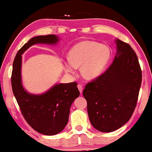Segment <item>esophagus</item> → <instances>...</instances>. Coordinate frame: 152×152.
Here are the masks:
<instances>
[{
  "mask_svg": "<svg viewBox=\"0 0 152 152\" xmlns=\"http://www.w3.org/2000/svg\"><path fill=\"white\" fill-rule=\"evenodd\" d=\"M78 88L80 92V94L82 93V90H83V88H82V86L81 84H78Z\"/></svg>",
  "mask_w": 152,
  "mask_h": 152,
  "instance_id": "34e87169",
  "label": "esophagus"
}]
</instances>
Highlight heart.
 <instances>
[{
	"label": "heart",
	"mask_w": 152,
	"mask_h": 152,
	"mask_svg": "<svg viewBox=\"0 0 152 152\" xmlns=\"http://www.w3.org/2000/svg\"><path fill=\"white\" fill-rule=\"evenodd\" d=\"M64 65L66 72L74 73L80 67L82 76L86 79L96 78L109 63L110 51L109 47L92 41H84L73 46L68 53Z\"/></svg>",
	"instance_id": "b5f03b06"
}]
</instances>
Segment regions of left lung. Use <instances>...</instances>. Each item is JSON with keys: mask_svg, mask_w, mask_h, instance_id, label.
Listing matches in <instances>:
<instances>
[{"mask_svg": "<svg viewBox=\"0 0 152 152\" xmlns=\"http://www.w3.org/2000/svg\"><path fill=\"white\" fill-rule=\"evenodd\" d=\"M117 53L109 68L87 83L83 96L90 121L99 132H112L132 117L141 87V67L134 50L117 39Z\"/></svg>", "mask_w": 152, "mask_h": 152, "instance_id": "1", "label": "left lung"}]
</instances>
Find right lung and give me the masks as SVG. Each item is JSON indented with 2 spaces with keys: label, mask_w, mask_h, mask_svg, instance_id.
<instances>
[{
  "label": "right lung",
  "mask_w": 152,
  "mask_h": 152,
  "mask_svg": "<svg viewBox=\"0 0 152 152\" xmlns=\"http://www.w3.org/2000/svg\"><path fill=\"white\" fill-rule=\"evenodd\" d=\"M54 35L33 37L18 51L12 65L11 85L20 111L28 124L36 132L46 135L58 134L68 122L70 109L80 92L76 82L55 84L42 94H32L23 88L21 82V55L36 43L53 45L58 42Z\"/></svg>",
  "instance_id": "obj_1"
}]
</instances>
